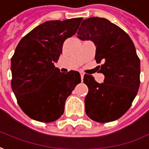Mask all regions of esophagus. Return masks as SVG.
<instances>
[{"mask_svg": "<svg viewBox=\"0 0 149 149\" xmlns=\"http://www.w3.org/2000/svg\"><path fill=\"white\" fill-rule=\"evenodd\" d=\"M83 77H84V73L81 72V81L83 80Z\"/></svg>", "mask_w": 149, "mask_h": 149, "instance_id": "esophagus-1", "label": "esophagus"}]
</instances>
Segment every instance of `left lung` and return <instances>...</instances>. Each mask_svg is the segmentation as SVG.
I'll return each mask as SVG.
<instances>
[{"label":"left lung","instance_id":"8db88e82","mask_svg":"<svg viewBox=\"0 0 149 149\" xmlns=\"http://www.w3.org/2000/svg\"><path fill=\"white\" fill-rule=\"evenodd\" d=\"M77 37L95 44V59L102 63L99 72L105 76L104 82L99 84L91 75H84L88 86L86 113L100 123L116 120L130 108L139 88L140 60L134 44L122 29L100 17L84 19Z\"/></svg>","mask_w":149,"mask_h":149}]
</instances>
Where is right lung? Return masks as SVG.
Returning <instances> with one entry per match:
<instances>
[{
  "mask_svg": "<svg viewBox=\"0 0 149 149\" xmlns=\"http://www.w3.org/2000/svg\"><path fill=\"white\" fill-rule=\"evenodd\" d=\"M81 20L46 21L23 37L15 50L11 87L21 110L34 120L50 123L60 118L67 98L81 82L78 72H60L54 63Z\"/></svg>",
  "mask_w": 149,
  "mask_h": 149,
  "instance_id": "1",
  "label": "right lung"
}]
</instances>
